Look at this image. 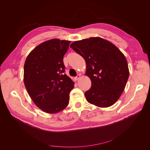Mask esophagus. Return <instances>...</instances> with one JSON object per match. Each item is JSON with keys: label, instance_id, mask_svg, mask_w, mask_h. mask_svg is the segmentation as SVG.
<instances>
[{"label": "esophagus", "instance_id": "34e87169", "mask_svg": "<svg viewBox=\"0 0 150 150\" xmlns=\"http://www.w3.org/2000/svg\"><path fill=\"white\" fill-rule=\"evenodd\" d=\"M80 78H81V75H80V74H78V76H77L76 77V79L77 81H78Z\"/></svg>", "mask_w": 150, "mask_h": 150}]
</instances>
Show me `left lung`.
<instances>
[{"label":"left lung","mask_w":150,"mask_h":150,"mask_svg":"<svg viewBox=\"0 0 150 150\" xmlns=\"http://www.w3.org/2000/svg\"><path fill=\"white\" fill-rule=\"evenodd\" d=\"M70 47L86 61L85 75L91 87L84 95L90 104L107 108L114 104L125 88L129 68L125 55L115 45L99 37L72 42Z\"/></svg>","instance_id":"1"}]
</instances>
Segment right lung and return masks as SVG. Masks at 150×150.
<instances>
[{"label": "right lung", "mask_w": 150, "mask_h": 150, "mask_svg": "<svg viewBox=\"0 0 150 150\" xmlns=\"http://www.w3.org/2000/svg\"><path fill=\"white\" fill-rule=\"evenodd\" d=\"M70 40L52 39L40 44L27 57L24 83L29 96L42 111L55 114L69 104L74 83L64 74L63 57Z\"/></svg>", "instance_id": "1"}]
</instances>
